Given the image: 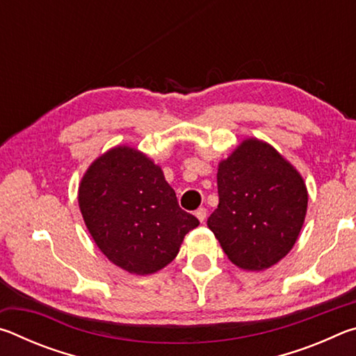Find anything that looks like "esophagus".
Returning a JSON list of instances; mask_svg holds the SVG:
<instances>
[{
  "label": "esophagus",
  "mask_w": 356,
  "mask_h": 356,
  "mask_svg": "<svg viewBox=\"0 0 356 356\" xmlns=\"http://www.w3.org/2000/svg\"><path fill=\"white\" fill-rule=\"evenodd\" d=\"M195 215H196V218L200 220L201 222H204V220H206V216H207V209H204V207H200L195 212Z\"/></svg>",
  "instance_id": "obj_1"
}]
</instances>
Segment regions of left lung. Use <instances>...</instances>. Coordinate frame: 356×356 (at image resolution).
I'll return each instance as SVG.
<instances>
[{
    "mask_svg": "<svg viewBox=\"0 0 356 356\" xmlns=\"http://www.w3.org/2000/svg\"><path fill=\"white\" fill-rule=\"evenodd\" d=\"M218 207L207 226L226 256L245 270L272 267L292 250L308 191L297 170L259 140H246L216 174Z\"/></svg>",
    "mask_w": 356,
    "mask_h": 356,
    "instance_id": "8db88e82",
    "label": "left lung"
}]
</instances>
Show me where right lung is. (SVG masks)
Masks as SVG:
<instances>
[{
    "label": "right lung",
    "instance_id": "1",
    "mask_svg": "<svg viewBox=\"0 0 356 356\" xmlns=\"http://www.w3.org/2000/svg\"><path fill=\"white\" fill-rule=\"evenodd\" d=\"M78 202L100 251L136 275L155 273L172 262L184 237L200 225L179 207L160 168L125 146L108 150L89 166Z\"/></svg>",
    "mask_w": 356,
    "mask_h": 356
}]
</instances>
